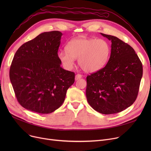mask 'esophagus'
I'll list each match as a JSON object with an SVG mask.
<instances>
[{"label":"esophagus","instance_id":"1","mask_svg":"<svg viewBox=\"0 0 151 151\" xmlns=\"http://www.w3.org/2000/svg\"><path fill=\"white\" fill-rule=\"evenodd\" d=\"M81 77H82V75H80V74H77V75H76V76H75V80H79V79L81 78Z\"/></svg>","mask_w":151,"mask_h":151}]
</instances>
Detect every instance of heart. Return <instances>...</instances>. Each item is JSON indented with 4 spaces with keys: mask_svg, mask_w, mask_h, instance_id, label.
<instances>
[{
    "mask_svg": "<svg viewBox=\"0 0 151 151\" xmlns=\"http://www.w3.org/2000/svg\"><path fill=\"white\" fill-rule=\"evenodd\" d=\"M66 50L58 53V58L65 69L72 68L75 59L84 71L96 72L104 68L111 52L109 43L104 39L78 37L70 40Z\"/></svg>",
    "mask_w": 151,
    "mask_h": 151,
    "instance_id": "obj_1",
    "label": "heart"
}]
</instances>
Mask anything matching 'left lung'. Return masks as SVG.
<instances>
[{"instance_id": "obj_1", "label": "left lung", "mask_w": 151, "mask_h": 151, "mask_svg": "<svg viewBox=\"0 0 151 151\" xmlns=\"http://www.w3.org/2000/svg\"><path fill=\"white\" fill-rule=\"evenodd\" d=\"M100 34L111 41V55L104 68L87 76L86 97L93 109L111 114L122 111L135 101L142 66L129 45L116 37Z\"/></svg>"}]
</instances>
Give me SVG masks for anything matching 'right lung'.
I'll list each match as a JSON object with an SVG mask.
<instances>
[{
    "mask_svg": "<svg viewBox=\"0 0 151 151\" xmlns=\"http://www.w3.org/2000/svg\"><path fill=\"white\" fill-rule=\"evenodd\" d=\"M62 34L42 33L16 52L10 79L20 105L30 111L50 114L63 103L75 73L63 69L58 58Z\"/></svg>",
    "mask_w": 151,
    "mask_h": 151,
    "instance_id": "right-lung-1",
    "label": "right lung"
}]
</instances>
